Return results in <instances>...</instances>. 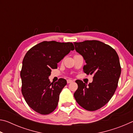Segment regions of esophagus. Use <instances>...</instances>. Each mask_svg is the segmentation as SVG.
<instances>
[{"mask_svg":"<svg viewBox=\"0 0 133 133\" xmlns=\"http://www.w3.org/2000/svg\"><path fill=\"white\" fill-rule=\"evenodd\" d=\"M73 82V80H70V79H68L67 80V83H71V82Z\"/></svg>","mask_w":133,"mask_h":133,"instance_id":"obj_1","label":"esophagus"}]
</instances>
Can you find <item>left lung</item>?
Listing matches in <instances>:
<instances>
[{
    "label": "left lung",
    "mask_w": 133,
    "mask_h": 133,
    "mask_svg": "<svg viewBox=\"0 0 133 133\" xmlns=\"http://www.w3.org/2000/svg\"><path fill=\"white\" fill-rule=\"evenodd\" d=\"M74 44L86 63L83 66L84 73L94 75L93 81L89 84L76 81L78 89L74 97L83 109L95 111L109 102L117 87L121 74L118 56L111 46L98 40H85Z\"/></svg>",
    "instance_id": "left-lung-1"
}]
</instances>
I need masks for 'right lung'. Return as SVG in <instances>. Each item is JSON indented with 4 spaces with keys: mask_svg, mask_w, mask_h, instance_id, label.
Instances as JSON below:
<instances>
[{
    "mask_svg": "<svg viewBox=\"0 0 133 133\" xmlns=\"http://www.w3.org/2000/svg\"><path fill=\"white\" fill-rule=\"evenodd\" d=\"M74 49L70 42L44 41L32 47L24 56L21 71L22 93L36 112L46 115L56 109L67 82L60 78L50 83L49 76L51 69H57L58 63Z\"/></svg>",
    "mask_w": 133,
    "mask_h": 133,
    "instance_id": "right-lung-1",
    "label": "right lung"
}]
</instances>
